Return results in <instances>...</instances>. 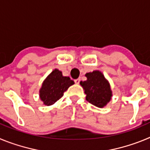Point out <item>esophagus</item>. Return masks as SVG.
Returning a JSON list of instances; mask_svg holds the SVG:
<instances>
[{"mask_svg":"<svg viewBox=\"0 0 150 150\" xmlns=\"http://www.w3.org/2000/svg\"><path fill=\"white\" fill-rule=\"evenodd\" d=\"M79 82H80V78H78V79H74V83H76V84H79Z\"/></svg>","mask_w":150,"mask_h":150,"instance_id":"1","label":"esophagus"}]
</instances>
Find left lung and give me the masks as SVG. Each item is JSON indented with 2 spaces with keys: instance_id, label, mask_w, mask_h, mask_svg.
Wrapping results in <instances>:
<instances>
[{
  "instance_id": "8db88e82",
  "label": "left lung",
  "mask_w": 150,
  "mask_h": 150,
  "mask_svg": "<svg viewBox=\"0 0 150 150\" xmlns=\"http://www.w3.org/2000/svg\"><path fill=\"white\" fill-rule=\"evenodd\" d=\"M86 81L80 85L86 94V100L98 107H103L110 100L112 91L108 82L100 71H95L86 74Z\"/></svg>"
}]
</instances>
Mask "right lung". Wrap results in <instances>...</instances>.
I'll return each instance as SVG.
<instances>
[{"label":"right lung","instance_id":"1","mask_svg":"<svg viewBox=\"0 0 150 150\" xmlns=\"http://www.w3.org/2000/svg\"><path fill=\"white\" fill-rule=\"evenodd\" d=\"M68 76H63L59 70H54L47 76L40 90V97L45 105L50 106L63 96L64 92L74 84Z\"/></svg>","mask_w":150,"mask_h":150}]
</instances>
